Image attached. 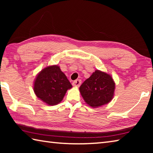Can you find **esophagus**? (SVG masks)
<instances>
[{
	"mask_svg": "<svg viewBox=\"0 0 153 153\" xmlns=\"http://www.w3.org/2000/svg\"><path fill=\"white\" fill-rule=\"evenodd\" d=\"M82 81L80 79H76L75 80V81L73 82V86H76V87H79L80 86V84H81Z\"/></svg>",
	"mask_w": 153,
	"mask_h": 153,
	"instance_id": "34e87169",
	"label": "esophagus"
}]
</instances>
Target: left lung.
Instances as JSON below:
<instances>
[{"label":"left lung","mask_w":153,"mask_h":153,"mask_svg":"<svg viewBox=\"0 0 153 153\" xmlns=\"http://www.w3.org/2000/svg\"><path fill=\"white\" fill-rule=\"evenodd\" d=\"M115 84L110 75L96 70L79 87V92L88 105L97 108L107 104L113 97Z\"/></svg>","instance_id":"obj_1"}]
</instances>
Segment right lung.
I'll return each instance as SVG.
<instances>
[{"mask_svg":"<svg viewBox=\"0 0 153 153\" xmlns=\"http://www.w3.org/2000/svg\"><path fill=\"white\" fill-rule=\"evenodd\" d=\"M72 85L58 65L43 69L36 76L33 91L38 98L48 105H55L62 101Z\"/></svg>","mask_w":153,"mask_h":153,"instance_id":"1","label":"right lung"}]
</instances>
